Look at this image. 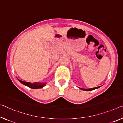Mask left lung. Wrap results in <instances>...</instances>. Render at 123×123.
<instances>
[{
	"label": "left lung",
	"instance_id": "left-lung-1",
	"mask_svg": "<svg viewBox=\"0 0 123 123\" xmlns=\"http://www.w3.org/2000/svg\"><path fill=\"white\" fill-rule=\"evenodd\" d=\"M101 86H98V87H93V88H91V89H83V88H80V87H79V88L80 89L82 90H84V91H91V90H93L98 89V88H99V87H100Z\"/></svg>",
	"mask_w": 123,
	"mask_h": 123
}]
</instances>
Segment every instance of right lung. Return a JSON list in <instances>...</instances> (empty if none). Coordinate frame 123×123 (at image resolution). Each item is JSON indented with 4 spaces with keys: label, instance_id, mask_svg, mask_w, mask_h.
<instances>
[{
    "label": "right lung",
    "instance_id": "right-lung-1",
    "mask_svg": "<svg viewBox=\"0 0 123 123\" xmlns=\"http://www.w3.org/2000/svg\"><path fill=\"white\" fill-rule=\"evenodd\" d=\"M18 81L22 84L26 86L30 87L31 89H41L44 87L46 84V83H41V82H35L34 83H31L30 82H26V81H23L21 80L17 79Z\"/></svg>",
    "mask_w": 123,
    "mask_h": 123
}]
</instances>
